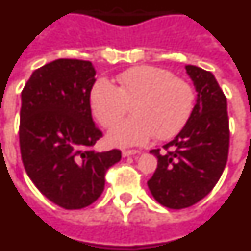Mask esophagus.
<instances>
[{
	"label": "esophagus",
	"mask_w": 251,
	"mask_h": 251,
	"mask_svg": "<svg viewBox=\"0 0 251 251\" xmlns=\"http://www.w3.org/2000/svg\"><path fill=\"white\" fill-rule=\"evenodd\" d=\"M139 153H140L139 151H122V157L126 158V157H130V155L139 154Z\"/></svg>",
	"instance_id": "34e87169"
}]
</instances>
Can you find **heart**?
<instances>
[{"mask_svg":"<svg viewBox=\"0 0 251 251\" xmlns=\"http://www.w3.org/2000/svg\"><path fill=\"white\" fill-rule=\"evenodd\" d=\"M116 88L108 80H98L90 93V106L104 129H111L131 106L132 117L109 132L115 147L144 145L151 136L176 135L191 116L193 88L170 71L151 66L132 67L117 76Z\"/></svg>","mask_w":251,"mask_h":251,"instance_id":"heart-1","label":"heart"}]
</instances>
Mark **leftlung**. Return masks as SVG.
Returning <instances> with one entry per match:
<instances>
[{"instance_id": "1", "label": "left lung", "mask_w": 251, "mask_h": 251, "mask_svg": "<svg viewBox=\"0 0 251 251\" xmlns=\"http://www.w3.org/2000/svg\"><path fill=\"white\" fill-rule=\"evenodd\" d=\"M197 92L191 116L177 135L151 151L158 159L148 187L158 203L170 209L191 207L216 186L228 155L227 100L212 73L185 66Z\"/></svg>"}]
</instances>
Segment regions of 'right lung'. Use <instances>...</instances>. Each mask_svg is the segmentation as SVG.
<instances>
[{"label":"right lung","instance_id":"obj_1","mask_svg":"<svg viewBox=\"0 0 251 251\" xmlns=\"http://www.w3.org/2000/svg\"><path fill=\"white\" fill-rule=\"evenodd\" d=\"M90 61L60 58L31 74L22 93L20 151L29 178L52 203L81 209L104 190L107 170L121 151H92L102 132L94 125Z\"/></svg>","mask_w":251,"mask_h":251}]
</instances>
